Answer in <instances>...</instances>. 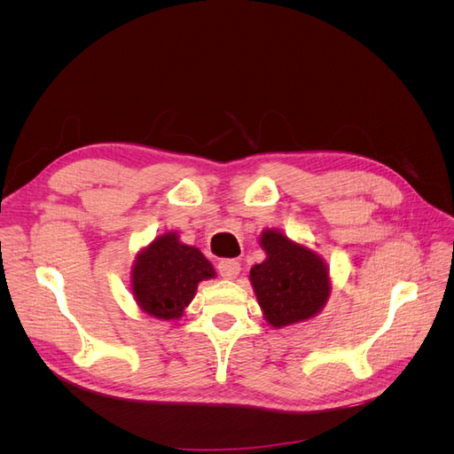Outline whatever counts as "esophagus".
I'll return each instance as SVG.
<instances>
[{
    "label": "esophagus",
    "mask_w": 454,
    "mask_h": 454,
    "mask_svg": "<svg viewBox=\"0 0 454 454\" xmlns=\"http://www.w3.org/2000/svg\"><path fill=\"white\" fill-rule=\"evenodd\" d=\"M217 270L225 280H235L240 272V263L235 259H222L217 265Z\"/></svg>",
    "instance_id": "34e87169"
}]
</instances>
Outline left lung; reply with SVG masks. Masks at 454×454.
Instances as JSON below:
<instances>
[{"label":"left lung","instance_id":"1","mask_svg":"<svg viewBox=\"0 0 454 454\" xmlns=\"http://www.w3.org/2000/svg\"><path fill=\"white\" fill-rule=\"evenodd\" d=\"M259 246L267 257L252 267L250 282L269 325L280 329L314 318L332 294L325 261L277 229L261 232Z\"/></svg>","mask_w":454,"mask_h":454}]
</instances>
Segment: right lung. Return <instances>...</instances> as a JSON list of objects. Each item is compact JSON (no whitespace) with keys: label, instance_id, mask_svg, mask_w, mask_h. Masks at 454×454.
Segmentation results:
<instances>
[{"label":"right lung","instance_id":"1","mask_svg":"<svg viewBox=\"0 0 454 454\" xmlns=\"http://www.w3.org/2000/svg\"><path fill=\"white\" fill-rule=\"evenodd\" d=\"M215 278L208 259L170 231L138 252L130 270V290L138 307L153 318L177 320L202 280Z\"/></svg>","mask_w":454,"mask_h":454}]
</instances>
